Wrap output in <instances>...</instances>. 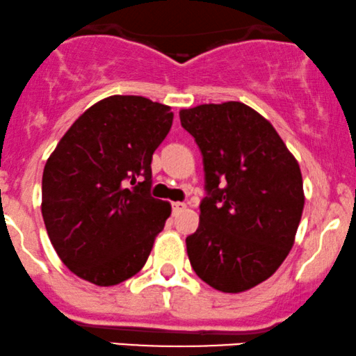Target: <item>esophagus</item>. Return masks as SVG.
<instances>
[{
  "mask_svg": "<svg viewBox=\"0 0 356 356\" xmlns=\"http://www.w3.org/2000/svg\"><path fill=\"white\" fill-rule=\"evenodd\" d=\"M171 209H173V214H178V213L185 211L186 204H185V203H179V201H177V203L171 204Z\"/></svg>",
  "mask_w": 356,
  "mask_h": 356,
  "instance_id": "esophagus-1",
  "label": "esophagus"
}]
</instances>
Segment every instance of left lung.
Here are the masks:
<instances>
[{
	"instance_id": "8db88e82",
	"label": "left lung",
	"mask_w": 356,
	"mask_h": 356,
	"mask_svg": "<svg viewBox=\"0 0 356 356\" xmlns=\"http://www.w3.org/2000/svg\"><path fill=\"white\" fill-rule=\"evenodd\" d=\"M203 155L200 226L186 238L193 270L213 289L238 293L269 279L296 239L300 166L261 113L241 102L179 111Z\"/></svg>"
}]
</instances>
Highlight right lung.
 I'll list each match as a JSON object with an SVG mask.
<instances>
[{"instance_id": "add662e5", "label": "right lung", "mask_w": 356, "mask_h": 356, "mask_svg": "<svg viewBox=\"0 0 356 356\" xmlns=\"http://www.w3.org/2000/svg\"><path fill=\"white\" fill-rule=\"evenodd\" d=\"M171 124L168 105L112 95L87 108L47 158L44 225L81 279L117 285L147 262L171 214L168 201L150 195L152 156Z\"/></svg>"}]
</instances>
